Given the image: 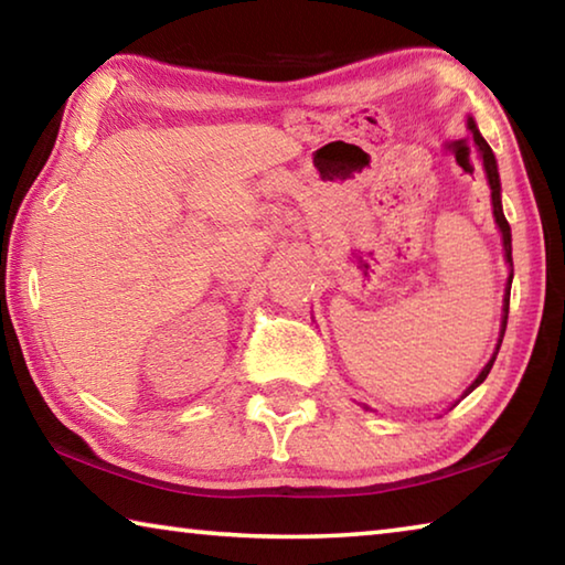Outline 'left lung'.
<instances>
[{
    "instance_id": "1",
    "label": "left lung",
    "mask_w": 565,
    "mask_h": 565,
    "mask_svg": "<svg viewBox=\"0 0 565 565\" xmlns=\"http://www.w3.org/2000/svg\"><path fill=\"white\" fill-rule=\"evenodd\" d=\"M468 129H471V134H473V141H476V147H478V151H481V157H483L486 177H489V184H491L493 216H495V224H499L501 234H503V252H505V262H509V266H511V276H509V289H505V296H503V327H501V339H499V347H495V353H499V349H501V341H503V333H505V323H509V299H511V281H513L511 226H509V222H505V216H503V209H501V181H499V167H495V157H493V151H491V147H489V145H486V139L481 137V131L476 129V121H473V119H468ZM495 353H493V359H491L489 363H486L483 371H481V374H478V379L473 381V384L466 388V394H471V391H473L478 384H483L486 376H489L491 366H493V361H495ZM466 394H463V396H466ZM463 396H461V398H463ZM456 404H458V401H456ZM456 404H454V406H456ZM454 406H451V408H454Z\"/></svg>"
}]
</instances>
